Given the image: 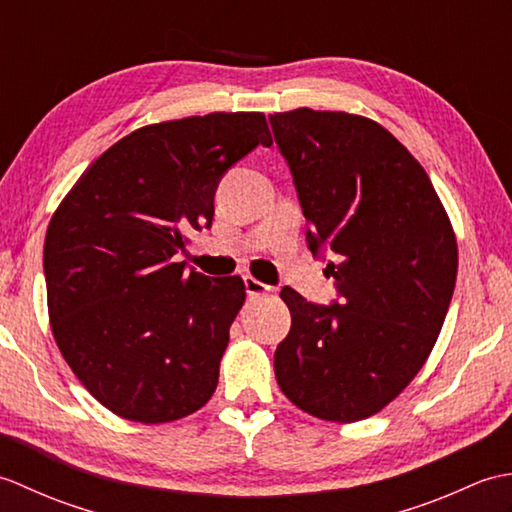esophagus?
I'll return each mask as SVG.
<instances>
[{"mask_svg":"<svg viewBox=\"0 0 512 512\" xmlns=\"http://www.w3.org/2000/svg\"><path fill=\"white\" fill-rule=\"evenodd\" d=\"M244 286H246L248 297H259V295H268V292H273V286H266V284H262V281H257L250 275L244 277Z\"/></svg>","mask_w":512,"mask_h":512,"instance_id":"1","label":"esophagus"}]
</instances>
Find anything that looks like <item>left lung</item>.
<instances>
[{
  "label": "left lung",
  "mask_w": 512,
  "mask_h": 512,
  "mask_svg": "<svg viewBox=\"0 0 512 512\" xmlns=\"http://www.w3.org/2000/svg\"><path fill=\"white\" fill-rule=\"evenodd\" d=\"M295 182L306 242L328 259L330 306L281 290L292 325L281 391L310 416H374L420 372L442 330L458 244L420 162L363 116L308 107L268 116Z\"/></svg>",
  "instance_id": "obj_1"
}]
</instances>
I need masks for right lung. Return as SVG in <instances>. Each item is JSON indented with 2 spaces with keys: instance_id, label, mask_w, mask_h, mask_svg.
<instances>
[{
  "instance_id": "add662e5",
  "label": "right lung",
  "mask_w": 512,
  "mask_h": 512,
  "mask_svg": "<svg viewBox=\"0 0 512 512\" xmlns=\"http://www.w3.org/2000/svg\"><path fill=\"white\" fill-rule=\"evenodd\" d=\"M273 145L264 114H206L140 127L94 160L52 215L43 275L59 350L116 416L158 424L213 396L239 277L176 255L209 228L224 173Z\"/></svg>"
}]
</instances>
